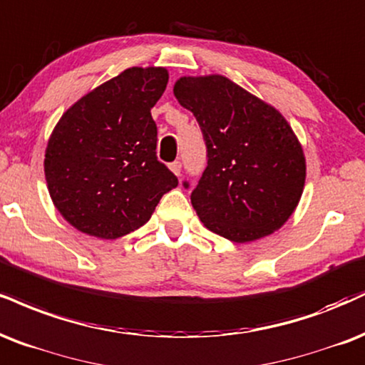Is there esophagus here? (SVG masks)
<instances>
[{"instance_id": "esophagus-1", "label": "esophagus", "mask_w": 365, "mask_h": 365, "mask_svg": "<svg viewBox=\"0 0 365 365\" xmlns=\"http://www.w3.org/2000/svg\"><path fill=\"white\" fill-rule=\"evenodd\" d=\"M170 170L173 171L177 177H180V173H182V163H180V161H173V163L170 165Z\"/></svg>"}]
</instances>
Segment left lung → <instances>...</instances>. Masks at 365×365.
I'll use <instances>...</instances> for the list:
<instances>
[{
    "label": "left lung",
    "instance_id": "1",
    "mask_svg": "<svg viewBox=\"0 0 365 365\" xmlns=\"http://www.w3.org/2000/svg\"><path fill=\"white\" fill-rule=\"evenodd\" d=\"M173 93L195 115L207 146V166L190 195L204 226L235 243L280 230L306 182L304 151L282 113L222 74L182 76Z\"/></svg>",
    "mask_w": 365,
    "mask_h": 365
}]
</instances>
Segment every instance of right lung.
Here are the masks:
<instances>
[{
  "label": "right lung",
  "instance_id": "obj_1",
  "mask_svg": "<svg viewBox=\"0 0 365 365\" xmlns=\"http://www.w3.org/2000/svg\"><path fill=\"white\" fill-rule=\"evenodd\" d=\"M166 68H129L83 95L59 118L43 173L52 204L73 227L115 240L151 219L178 180L156 158L151 108Z\"/></svg>",
  "mask_w": 365,
  "mask_h": 365
}]
</instances>
